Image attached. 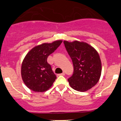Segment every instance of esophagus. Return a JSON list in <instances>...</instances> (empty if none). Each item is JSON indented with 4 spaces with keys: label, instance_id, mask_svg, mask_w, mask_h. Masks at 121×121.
<instances>
[{
    "label": "esophagus",
    "instance_id": "34e87169",
    "mask_svg": "<svg viewBox=\"0 0 121 121\" xmlns=\"http://www.w3.org/2000/svg\"><path fill=\"white\" fill-rule=\"evenodd\" d=\"M59 75H65V73H61V74H59Z\"/></svg>",
    "mask_w": 121,
    "mask_h": 121
}]
</instances>
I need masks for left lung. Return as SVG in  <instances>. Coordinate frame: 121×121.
<instances>
[{
    "label": "left lung",
    "mask_w": 121,
    "mask_h": 121,
    "mask_svg": "<svg viewBox=\"0 0 121 121\" xmlns=\"http://www.w3.org/2000/svg\"><path fill=\"white\" fill-rule=\"evenodd\" d=\"M64 46L72 60L74 72L68 79L71 87L84 92L97 84L102 71L98 52L86 43L64 41Z\"/></svg>",
    "instance_id": "1"
}]
</instances>
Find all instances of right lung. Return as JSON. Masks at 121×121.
<instances>
[{
	"label": "right lung",
	"instance_id": "obj_1",
	"mask_svg": "<svg viewBox=\"0 0 121 121\" xmlns=\"http://www.w3.org/2000/svg\"><path fill=\"white\" fill-rule=\"evenodd\" d=\"M62 42V40H57L52 43L41 44L33 48L25 56L21 74L23 82L30 90L44 92L52 86L57 77L47 63V57Z\"/></svg>",
	"mask_w": 121,
	"mask_h": 121
}]
</instances>
